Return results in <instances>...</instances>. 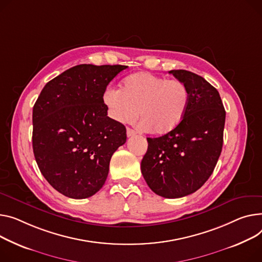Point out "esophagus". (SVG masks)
<instances>
[{
	"label": "esophagus",
	"instance_id": "34e87169",
	"mask_svg": "<svg viewBox=\"0 0 262 262\" xmlns=\"http://www.w3.org/2000/svg\"><path fill=\"white\" fill-rule=\"evenodd\" d=\"M137 133L134 130V129H132V128H127V130H126V135H127V137H133V136H135Z\"/></svg>",
	"mask_w": 262,
	"mask_h": 262
}]
</instances>
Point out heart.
Segmentation results:
<instances>
[{
	"instance_id": "obj_1",
	"label": "heart",
	"mask_w": 262,
	"mask_h": 262,
	"mask_svg": "<svg viewBox=\"0 0 262 262\" xmlns=\"http://www.w3.org/2000/svg\"><path fill=\"white\" fill-rule=\"evenodd\" d=\"M189 92L180 80H166L140 72L122 82L121 92L107 87L102 100L110 117L119 123H132L140 113L141 127L155 136L177 128L184 119Z\"/></svg>"
}]
</instances>
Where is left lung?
<instances>
[{"label":"left lung","mask_w":262,"mask_h":262,"mask_svg":"<svg viewBox=\"0 0 262 262\" xmlns=\"http://www.w3.org/2000/svg\"><path fill=\"white\" fill-rule=\"evenodd\" d=\"M189 92L180 125L158 138H147L142 175L155 194L181 198L199 189L213 173L223 144L225 111L218 91L184 69L168 72Z\"/></svg>","instance_id":"left-lung-1"}]
</instances>
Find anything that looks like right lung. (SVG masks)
<instances>
[{
	"label": "right lung",
	"instance_id": "right-lung-1",
	"mask_svg": "<svg viewBox=\"0 0 262 262\" xmlns=\"http://www.w3.org/2000/svg\"><path fill=\"white\" fill-rule=\"evenodd\" d=\"M125 65L81 64L49 81L32 110L34 158L48 183L73 199L95 195L110 161L126 142L125 126L107 116L102 96Z\"/></svg>",
	"mask_w": 262,
	"mask_h": 262
}]
</instances>
